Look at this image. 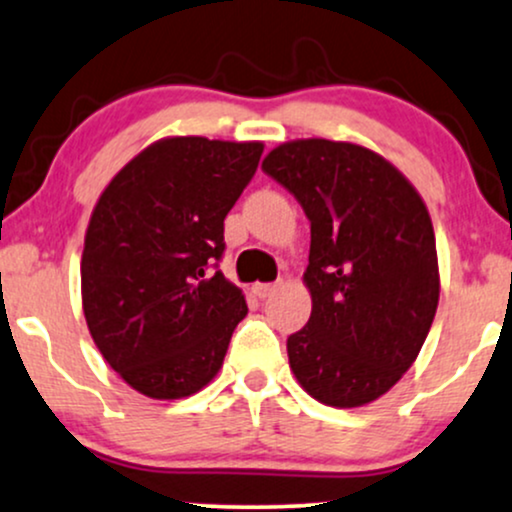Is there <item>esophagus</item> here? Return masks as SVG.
<instances>
[{"mask_svg": "<svg viewBox=\"0 0 512 512\" xmlns=\"http://www.w3.org/2000/svg\"><path fill=\"white\" fill-rule=\"evenodd\" d=\"M275 290H278V285H275V282H258V285L251 287V292H254L258 299L273 297Z\"/></svg>", "mask_w": 512, "mask_h": 512, "instance_id": "1", "label": "esophagus"}]
</instances>
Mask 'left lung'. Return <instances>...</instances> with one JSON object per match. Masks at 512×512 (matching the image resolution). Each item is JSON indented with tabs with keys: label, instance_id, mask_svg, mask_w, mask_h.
Here are the masks:
<instances>
[{
	"label": "left lung",
	"instance_id": "obj_1",
	"mask_svg": "<svg viewBox=\"0 0 512 512\" xmlns=\"http://www.w3.org/2000/svg\"><path fill=\"white\" fill-rule=\"evenodd\" d=\"M261 167L311 222V316L287 338L294 376L323 405H369L414 364L434 323L429 210L398 167L357 143L287 141Z\"/></svg>",
	"mask_w": 512,
	"mask_h": 512
}]
</instances>
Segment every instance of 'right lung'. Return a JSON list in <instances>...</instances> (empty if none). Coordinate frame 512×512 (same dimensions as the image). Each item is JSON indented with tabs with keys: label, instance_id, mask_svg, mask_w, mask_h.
Masks as SVG:
<instances>
[{
	"label": "right lung",
	"instance_id": "add662e5",
	"mask_svg": "<svg viewBox=\"0 0 512 512\" xmlns=\"http://www.w3.org/2000/svg\"><path fill=\"white\" fill-rule=\"evenodd\" d=\"M261 153L258 141L162 138L95 203L81 256L83 314L105 362L148 398L208 386L249 311L242 290L210 268Z\"/></svg>",
	"mask_w": 512,
	"mask_h": 512
}]
</instances>
